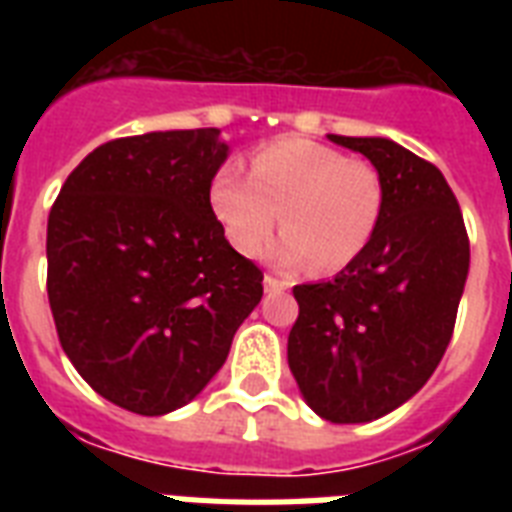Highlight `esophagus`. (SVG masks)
<instances>
[{
    "label": "esophagus",
    "instance_id": "esophagus-1",
    "mask_svg": "<svg viewBox=\"0 0 512 512\" xmlns=\"http://www.w3.org/2000/svg\"><path fill=\"white\" fill-rule=\"evenodd\" d=\"M263 284H265V292H284V289H287V281L276 279V276H271V273L265 276Z\"/></svg>",
    "mask_w": 512,
    "mask_h": 512
}]
</instances>
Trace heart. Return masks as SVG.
Wrapping results in <instances>:
<instances>
[{"label": "heart", "instance_id": "1", "mask_svg": "<svg viewBox=\"0 0 512 512\" xmlns=\"http://www.w3.org/2000/svg\"><path fill=\"white\" fill-rule=\"evenodd\" d=\"M209 204L241 255H257L281 220L284 236L271 247L276 263L335 273L374 239L385 185L366 159L308 138H281L255 148L249 175L236 162L220 164Z\"/></svg>", "mask_w": 512, "mask_h": 512}]
</instances>
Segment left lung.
Returning <instances> with one entry per match:
<instances>
[{"label": "left lung", "instance_id": "1", "mask_svg": "<svg viewBox=\"0 0 512 512\" xmlns=\"http://www.w3.org/2000/svg\"><path fill=\"white\" fill-rule=\"evenodd\" d=\"M380 170L385 209L369 247L332 281L300 284L287 358L313 412L377 420L417 393L452 340L468 279L460 204L436 164L385 138L329 135Z\"/></svg>", "mask_w": 512, "mask_h": 512}]
</instances>
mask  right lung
<instances>
[{"label": "right lung", "mask_w": 512, "mask_h": 512, "mask_svg": "<svg viewBox=\"0 0 512 512\" xmlns=\"http://www.w3.org/2000/svg\"><path fill=\"white\" fill-rule=\"evenodd\" d=\"M220 130L116 138L79 162L47 220L60 348L95 393L167 414L199 396L263 297V271L209 204Z\"/></svg>", "instance_id": "1"}]
</instances>
